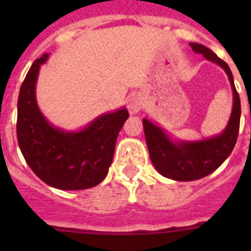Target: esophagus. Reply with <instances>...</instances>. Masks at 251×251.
Returning a JSON list of instances; mask_svg holds the SVG:
<instances>
[{
	"label": "esophagus",
	"mask_w": 251,
	"mask_h": 251,
	"mask_svg": "<svg viewBox=\"0 0 251 251\" xmlns=\"http://www.w3.org/2000/svg\"><path fill=\"white\" fill-rule=\"evenodd\" d=\"M143 99L141 96H133V98H130L129 102H127V108H129V112L131 114H137L139 110L143 108Z\"/></svg>",
	"instance_id": "obj_1"
}]
</instances>
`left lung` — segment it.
Segmentation results:
<instances>
[{
  "label": "left lung",
  "mask_w": 251,
  "mask_h": 251,
  "mask_svg": "<svg viewBox=\"0 0 251 251\" xmlns=\"http://www.w3.org/2000/svg\"><path fill=\"white\" fill-rule=\"evenodd\" d=\"M190 47L195 53L224 69L233 91V108L229 122L220 135L197 142H173L161 127L143 118L146 143L153 167L161 176L176 181H194L216 171L233 151L241 117V102L229 66L204 45L190 43Z\"/></svg>",
  "instance_id": "1"
}]
</instances>
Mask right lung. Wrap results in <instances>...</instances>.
Instances as JSON below:
<instances>
[{
    "label": "right lung",
    "instance_id": "1",
    "mask_svg": "<svg viewBox=\"0 0 251 251\" xmlns=\"http://www.w3.org/2000/svg\"><path fill=\"white\" fill-rule=\"evenodd\" d=\"M44 53L27 73L18 98V145L27 164L47 185L61 190L96 186L108 175L118 133L129 117L126 108L101 114L79 131L49 124L36 102V80Z\"/></svg>",
    "mask_w": 251,
    "mask_h": 251
}]
</instances>
